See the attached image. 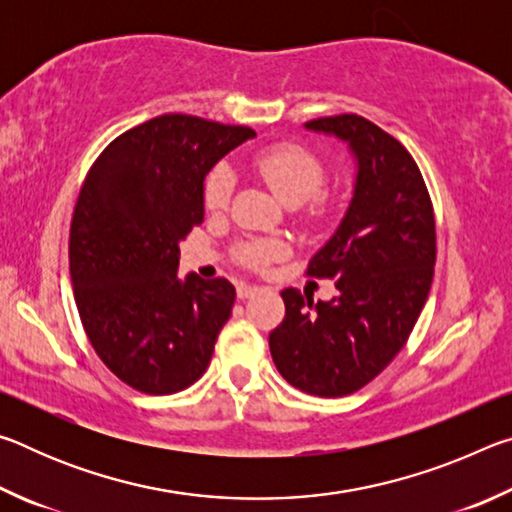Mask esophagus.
Instances as JSON below:
<instances>
[{
    "instance_id": "obj_1",
    "label": "esophagus",
    "mask_w": 512,
    "mask_h": 512,
    "mask_svg": "<svg viewBox=\"0 0 512 512\" xmlns=\"http://www.w3.org/2000/svg\"><path fill=\"white\" fill-rule=\"evenodd\" d=\"M262 289L257 287V284H239V289H237V296L241 298V300H246V298H253L255 293H259Z\"/></svg>"
}]
</instances>
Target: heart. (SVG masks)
Listing matches in <instances>:
<instances>
[{
    "label": "heart",
    "mask_w": 512,
    "mask_h": 512,
    "mask_svg": "<svg viewBox=\"0 0 512 512\" xmlns=\"http://www.w3.org/2000/svg\"><path fill=\"white\" fill-rule=\"evenodd\" d=\"M253 167L275 196L291 207L309 201L325 183L323 164L314 153L296 142L264 146L253 155ZM235 183V171L228 164L221 162L212 167L203 183V203L207 210H225L235 192ZM314 212H320V201L314 203ZM284 253H287V246L277 239H248L237 246V259L253 271H262L268 262Z\"/></svg>",
    "instance_id": "1"
}]
</instances>
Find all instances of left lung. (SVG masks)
Listing matches in <instances>:
<instances>
[{
    "instance_id": "1",
    "label": "left lung",
    "mask_w": 512,
    "mask_h": 512,
    "mask_svg": "<svg viewBox=\"0 0 512 512\" xmlns=\"http://www.w3.org/2000/svg\"><path fill=\"white\" fill-rule=\"evenodd\" d=\"M357 158V183L332 239L307 275L336 280V298L284 289L287 307L268 345L280 375L302 393L343 397L375 379L409 341L436 264V219L411 153L359 115L311 119Z\"/></svg>"
}]
</instances>
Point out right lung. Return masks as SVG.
Segmentation results:
<instances>
[{
	"label": "right lung",
	"instance_id": "right-lung-1",
	"mask_svg": "<svg viewBox=\"0 0 512 512\" xmlns=\"http://www.w3.org/2000/svg\"><path fill=\"white\" fill-rule=\"evenodd\" d=\"M255 137L162 115L115 137L85 176L69 228V275L85 334L112 375L146 395L185 391L210 366L235 305L225 277H178V241L203 223V180Z\"/></svg>",
	"mask_w": 512,
	"mask_h": 512
}]
</instances>
